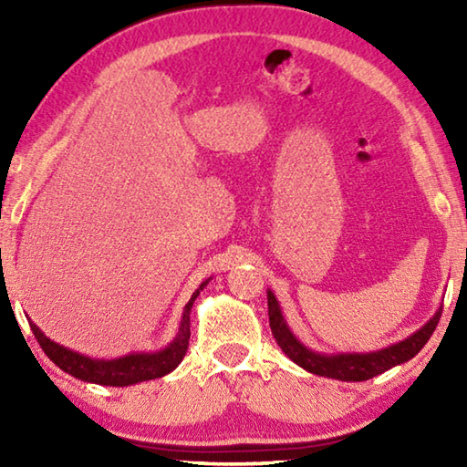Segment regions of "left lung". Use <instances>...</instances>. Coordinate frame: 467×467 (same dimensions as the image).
<instances>
[{
    "label": "left lung",
    "mask_w": 467,
    "mask_h": 467,
    "mask_svg": "<svg viewBox=\"0 0 467 467\" xmlns=\"http://www.w3.org/2000/svg\"><path fill=\"white\" fill-rule=\"evenodd\" d=\"M442 306H439L437 313L424 323L420 329H416L412 336L401 339L398 344H391L381 348L377 352H337V354H326L315 352L306 348L300 339L292 334L288 327L284 313L280 309L278 298L272 290H267V315H270V327L275 337V342L282 348L286 357L296 362L300 368L309 370L313 375L337 379V381H367L377 375L385 373L391 367L404 365L410 358H414L422 346L429 342L434 327L441 319Z\"/></svg>",
    "instance_id": "obj_1"
}]
</instances>
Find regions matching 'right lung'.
I'll list each match as a JSON object with an SVG mask.
<instances>
[{"instance_id": "add662e5", "label": "right lung", "mask_w": 467, "mask_h": 467, "mask_svg": "<svg viewBox=\"0 0 467 467\" xmlns=\"http://www.w3.org/2000/svg\"><path fill=\"white\" fill-rule=\"evenodd\" d=\"M210 280L212 278L202 282L200 288L193 292L192 298H189V303L185 305L183 315H181L177 336L172 337V342L167 348H162V350L158 352H131L113 360L90 358V357H84L80 352L69 350V348L61 346L57 342H53L51 337H47L43 331L36 327V323L33 321L28 323L36 337V342L41 344L47 357H49L61 370H66L67 375L80 379V381L97 383V385H110V387L136 385L141 381H150V379L169 375L171 370H175L181 365V360H183L189 346V336H192V331H189V313H192L193 300L200 296V292L208 286Z\"/></svg>"}]
</instances>
